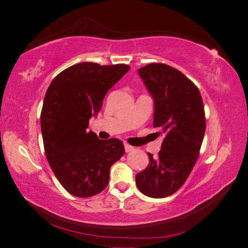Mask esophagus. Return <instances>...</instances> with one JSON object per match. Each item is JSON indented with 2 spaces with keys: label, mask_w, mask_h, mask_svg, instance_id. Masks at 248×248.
I'll return each instance as SVG.
<instances>
[{
  "label": "esophagus",
  "mask_w": 248,
  "mask_h": 248,
  "mask_svg": "<svg viewBox=\"0 0 248 248\" xmlns=\"http://www.w3.org/2000/svg\"><path fill=\"white\" fill-rule=\"evenodd\" d=\"M133 150H134V149H133V146L129 145V144H127V143L124 144V151H125V152H127V153H129V152H132Z\"/></svg>",
  "instance_id": "obj_1"
}]
</instances>
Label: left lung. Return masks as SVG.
I'll list each match as a JSON object with an SVG mask.
<instances>
[{"instance_id": "left-lung-1", "label": "left lung", "mask_w": 248, "mask_h": 248, "mask_svg": "<svg viewBox=\"0 0 248 248\" xmlns=\"http://www.w3.org/2000/svg\"><path fill=\"white\" fill-rule=\"evenodd\" d=\"M153 98V127L163 137L156 158L136 175L138 189L151 198L177 191L198 158L205 131L204 108L199 90L178 70L151 63L138 70Z\"/></svg>"}]
</instances>
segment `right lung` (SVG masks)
Wrapping results in <instances>:
<instances>
[{
	"instance_id": "obj_1",
	"label": "right lung",
	"mask_w": 248,
	"mask_h": 248,
	"mask_svg": "<svg viewBox=\"0 0 248 248\" xmlns=\"http://www.w3.org/2000/svg\"><path fill=\"white\" fill-rule=\"evenodd\" d=\"M129 70L125 64L83 62L62 71L48 87L40 116L46 156L57 179L75 197L103 191L111 165L124 153L120 140H99L87 128L107 92Z\"/></svg>"
}]
</instances>
